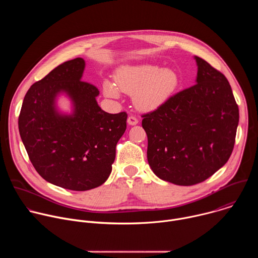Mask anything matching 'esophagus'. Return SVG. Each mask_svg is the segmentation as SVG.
<instances>
[{
  "label": "esophagus",
  "instance_id": "1",
  "mask_svg": "<svg viewBox=\"0 0 258 258\" xmlns=\"http://www.w3.org/2000/svg\"><path fill=\"white\" fill-rule=\"evenodd\" d=\"M138 122H139V120H138V118H137L135 115L128 116V118H127V123H128L130 125H136V124H138Z\"/></svg>",
  "mask_w": 258,
  "mask_h": 258
}]
</instances>
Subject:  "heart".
Segmentation results:
<instances>
[{
	"label": "heart",
	"mask_w": 258,
	"mask_h": 258,
	"mask_svg": "<svg viewBox=\"0 0 258 258\" xmlns=\"http://www.w3.org/2000/svg\"><path fill=\"white\" fill-rule=\"evenodd\" d=\"M178 85L176 72L152 64L123 66L117 71L116 85L104 83V93L116 98L119 90L134 94V103L142 110H153L161 106L173 94Z\"/></svg>",
	"instance_id": "b5f03b06"
}]
</instances>
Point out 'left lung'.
<instances>
[{
	"mask_svg": "<svg viewBox=\"0 0 258 258\" xmlns=\"http://www.w3.org/2000/svg\"><path fill=\"white\" fill-rule=\"evenodd\" d=\"M194 58L196 84L142 115L151 169L178 186L196 185L227 163L239 123V108L226 77Z\"/></svg>",
	"mask_w": 258,
	"mask_h": 258,
	"instance_id": "obj_1",
	"label": "left lung"
}]
</instances>
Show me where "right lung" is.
Returning a JSON list of instances; mask_svg holds the SVG:
<instances>
[{
  "label": "right lung",
  "mask_w": 258,
  "mask_h": 258,
  "mask_svg": "<svg viewBox=\"0 0 258 258\" xmlns=\"http://www.w3.org/2000/svg\"><path fill=\"white\" fill-rule=\"evenodd\" d=\"M85 67L83 58L69 60L33 84L18 118L35 170L53 185L72 191L91 190L106 181L126 130V112L110 114L98 105L99 90L82 81ZM60 93L73 103L70 115L57 110Z\"/></svg>",
  "instance_id": "1"
}]
</instances>
